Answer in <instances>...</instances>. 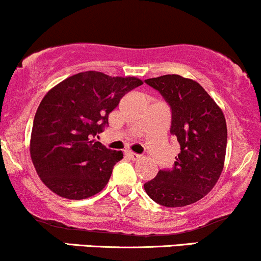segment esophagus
<instances>
[{"label":"esophagus","mask_w":261,"mask_h":261,"mask_svg":"<svg viewBox=\"0 0 261 261\" xmlns=\"http://www.w3.org/2000/svg\"><path fill=\"white\" fill-rule=\"evenodd\" d=\"M125 154H127V156L129 159H132V161H137V159L141 158V155L137 153H133V152H125Z\"/></svg>","instance_id":"esophagus-1"}]
</instances>
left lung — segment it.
Instances as JSON below:
<instances>
[{"instance_id": "1", "label": "left lung", "mask_w": 261, "mask_h": 261, "mask_svg": "<svg viewBox=\"0 0 261 261\" xmlns=\"http://www.w3.org/2000/svg\"><path fill=\"white\" fill-rule=\"evenodd\" d=\"M172 111L170 134L180 153L172 169H162L144 184L149 198L169 208L186 206L205 197L224 167L228 130L221 109L198 82L178 74L145 80Z\"/></svg>"}]
</instances>
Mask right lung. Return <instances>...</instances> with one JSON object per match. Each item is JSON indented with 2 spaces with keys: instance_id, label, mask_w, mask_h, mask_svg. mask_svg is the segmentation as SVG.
I'll list each match as a JSON object with an SVG mask.
<instances>
[{
  "instance_id": "1",
  "label": "right lung",
  "mask_w": 261,
  "mask_h": 261,
  "mask_svg": "<svg viewBox=\"0 0 261 261\" xmlns=\"http://www.w3.org/2000/svg\"><path fill=\"white\" fill-rule=\"evenodd\" d=\"M143 82L102 72L77 73L43 97L33 119L30 152L44 186L57 195L81 200L107 186L122 152L108 149L94 137L124 94Z\"/></svg>"
}]
</instances>
